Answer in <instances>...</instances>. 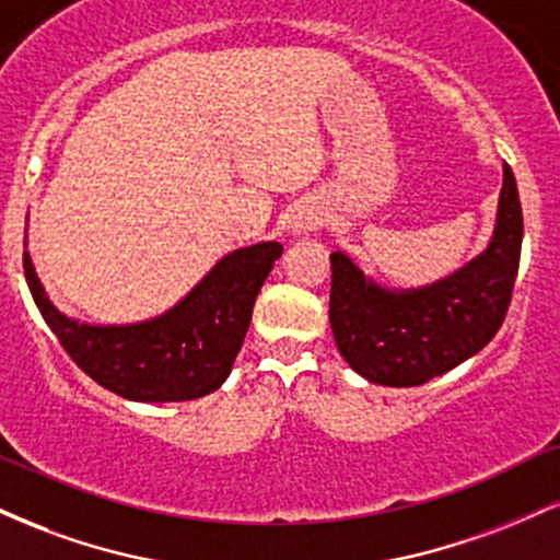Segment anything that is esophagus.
I'll use <instances>...</instances> for the list:
<instances>
[{
    "mask_svg": "<svg viewBox=\"0 0 560 560\" xmlns=\"http://www.w3.org/2000/svg\"><path fill=\"white\" fill-rule=\"evenodd\" d=\"M318 223V218H302V223H300V229H313Z\"/></svg>",
    "mask_w": 560,
    "mask_h": 560,
    "instance_id": "obj_1",
    "label": "esophagus"
}]
</instances>
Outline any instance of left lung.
Instances as JSON below:
<instances>
[{"mask_svg": "<svg viewBox=\"0 0 560 560\" xmlns=\"http://www.w3.org/2000/svg\"><path fill=\"white\" fill-rule=\"evenodd\" d=\"M522 236L516 178L505 165L490 247L458 273L413 292H387L345 253H331L329 320L345 361L387 387H419L464 363L503 326Z\"/></svg>", "mask_w": 560, "mask_h": 560, "instance_id": "obj_1", "label": "left lung"}]
</instances>
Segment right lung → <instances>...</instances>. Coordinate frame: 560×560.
I'll use <instances>...</instances> for the list:
<instances>
[{"label": "right lung", "instance_id": "1", "mask_svg": "<svg viewBox=\"0 0 560 560\" xmlns=\"http://www.w3.org/2000/svg\"><path fill=\"white\" fill-rule=\"evenodd\" d=\"M279 242L236 249L165 316L131 326H89L62 316L23 253L31 294L57 342L100 387L139 402L197 400L226 382Z\"/></svg>", "mask_w": 560, "mask_h": 560}]
</instances>
